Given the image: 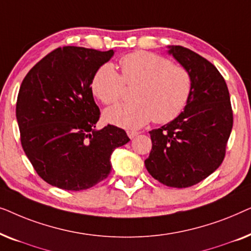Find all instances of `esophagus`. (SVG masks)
<instances>
[{"label": "esophagus", "mask_w": 251, "mask_h": 251, "mask_svg": "<svg viewBox=\"0 0 251 251\" xmlns=\"http://www.w3.org/2000/svg\"><path fill=\"white\" fill-rule=\"evenodd\" d=\"M126 133H128V136H129L130 139L135 138L136 136L139 135V132H137V131H126Z\"/></svg>", "instance_id": "1"}]
</instances>
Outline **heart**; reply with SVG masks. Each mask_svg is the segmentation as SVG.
Returning <instances> with one entry per match:
<instances>
[{
    "label": "heart",
    "mask_w": 251,
    "mask_h": 251,
    "mask_svg": "<svg viewBox=\"0 0 251 251\" xmlns=\"http://www.w3.org/2000/svg\"><path fill=\"white\" fill-rule=\"evenodd\" d=\"M121 75L113 65L104 64L91 80V91L105 105L121 99L125 83L135 87L132 104L106 109L104 120L125 129H139L151 120L173 121L183 112L192 92V76L186 68L149 51H136L120 60Z\"/></svg>",
    "instance_id": "heart-1"
}]
</instances>
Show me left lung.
Here are the masks:
<instances>
[{"label":"left lung","mask_w":251,"mask_h":251,"mask_svg":"<svg viewBox=\"0 0 251 251\" xmlns=\"http://www.w3.org/2000/svg\"><path fill=\"white\" fill-rule=\"evenodd\" d=\"M168 49L190 72L192 92L184 112L150 131L152 150L145 167L163 185L185 188L205 179L222 164L233 112L224 77L210 61L187 48Z\"/></svg>","instance_id":"8db88e82"}]
</instances>
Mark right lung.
<instances>
[{"label":"right lung","instance_id":"1","mask_svg":"<svg viewBox=\"0 0 251 251\" xmlns=\"http://www.w3.org/2000/svg\"><path fill=\"white\" fill-rule=\"evenodd\" d=\"M114 51L63 47L42 58L20 85V142L37 175L61 190L95 186L111 173V155L129 142L121 128L96 129L100 112L91 91L96 71Z\"/></svg>","mask_w":251,"mask_h":251}]
</instances>
